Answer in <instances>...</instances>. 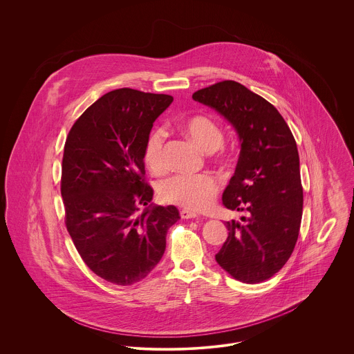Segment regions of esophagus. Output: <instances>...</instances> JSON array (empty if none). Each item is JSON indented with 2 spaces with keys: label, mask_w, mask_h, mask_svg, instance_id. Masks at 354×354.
<instances>
[{
  "label": "esophagus",
  "mask_w": 354,
  "mask_h": 354,
  "mask_svg": "<svg viewBox=\"0 0 354 354\" xmlns=\"http://www.w3.org/2000/svg\"><path fill=\"white\" fill-rule=\"evenodd\" d=\"M180 216H182V219H194V218H198V214L188 211V209H182Z\"/></svg>",
  "instance_id": "34e87169"
}]
</instances>
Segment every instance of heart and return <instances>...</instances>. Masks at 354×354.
I'll return each mask as SVG.
<instances>
[{
    "mask_svg": "<svg viewBox=\"0 0 354 354\" xmlns=\"http://www.w3.org/2000/svg\"><path fill=\"white\" fill-rule=\"evenodd\" d=\"M183 130L205 152L219 150L224 142V135L216 122L204 115L187 119ZM166 133L155 129L146 142L145 162L153 172L166 169L165 159ZM218 192V180L211 174L199 175H175L159 185V195L166 203L183 207L191 211L207 208Z\"/></svg>",
    "mask_w": 354,
    "mask_h": 354,
    "instance_id": "1",
    "label": "heart"
}]
</instances>
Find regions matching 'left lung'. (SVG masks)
<instances>
[{"instance_id": "obj_1", "label": "left lung", "mask_w": 354, "mask_h": 354, "mask_svg": "<svg viewBox=\"0 0 354 354\" xmlns=\"http://www.w3.org/2000/svg\"><path fill=\"white\" fill-rule=\"evenodd\" d=\"M192 98L227 119L240 140L223 204L245 216L225 221L228 237L215 259L236 280L261 283L284 267L299 237L303 185L296 140L277 109L239 82H218Z\"/></svg>"}]
</instances>
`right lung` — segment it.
Masks as SVG:
<instances>
[{"instance_id":"right-lung-1","label":"right lung","mask_w":354,"mask_h":354,"mask_svg":"<svg viewBox=\"0 0 354 354\" xmlns=\"http://www.w3.org/2000/svg\"><path fill=\"white\" fill-rule=\"evenodd\" d=\"M171 95L118 88L94 102L68 131L61 195L65 223L84 264L115 286L143 280L160 261L175 205H153L145 147ZM140 206L145 209L137 212Z\"/></svg>"}]
</instances>
